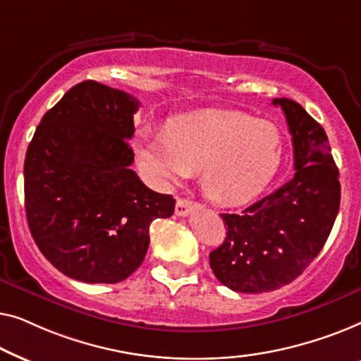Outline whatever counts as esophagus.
Returning a JSON list of instances; mask_svg holds the SVG:
<instances>
[{
  "label": "esophagus",
  "mask_w": 361,
  "mask_h": 361,
  "mask_svg": "<svg viewBox=\"0 0 361 361\" xmlns=\"http://www.w3.org/2000/svg\"><path fill=\"white\" fill-rule=\"evenodd\" d=\"M194 207H195V204H194V202H192V200L177 199V202H176V215L185 216L187 214H190Z\"/></svg>",
  "instance_id": "34e87169"
}]
</instances>
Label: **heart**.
Masks as SVG:
<instances>
[{
	"mask_svg": "<svg viewBox=\"0 0 361 361\" xmlns=\"http://www.w3.org/2000/svg\"><path fill=\"white\" fill-rule=\"evenodd\" d=\"M137 156L147 174L164 185L199 171L202 190L212 202L236 207L273 182L283 162L284 136L273 121L209 108L176 118L167 131L145 128Z\"/></svg>",
	"mask_w": 361,
	"mask_h": 361,
	"instance_id": "obj_1",
	"label": "heart"
}]
</instances>
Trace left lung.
<instances>
[{"label": "left lung", "instance_id": "1", "mask_svg": "<svg viewBox=\"0 0 361 361\" xmlns=\"http://www.w3.org/2000/svg\"><path fill=\"white\" fill-rule=\"evenodd\" d=\"M283 108L294 146L295 174L241 214H221L224 245L210 253V268L236 293H269L304 273L324 248L340 207L338 169L324 128L289 98Z\"/></svg>", "mask_w": 361, "mask_h": 361}]
</instances>
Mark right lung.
Masks as SVG:
<instances>
[{
    "mask_svg": "<svg viewBox=\"0 0 361 361\" xmlns=\"http://www.w3.org/2000/svg\"><path fill=\"white\" fill-rule=\"evenodd\" d=\"M137 98L95 80L72 87L42 116L24 161L29 230L68 278L115 284L140 268L149 225L174 214L131 169Z\"/></svg>",
    "mask_w": 361,
    "mask_h": 361,
    "instance_id": "add662e5",
    "label": "right lung"
}]
</instances>
